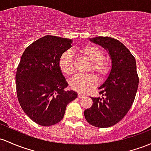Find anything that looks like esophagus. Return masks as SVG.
<instances>
[{
  "mask_svg": "<svg viewBox=\"0 0 151 151\" xmlns=\"http://www.w3.org/2000/svg\"><path fill=\"white\" fill-rule=\"evenodd\" d=\"M78 98L81 99V98H83V97L85 96V94H84V93H80V92H79V93H78Z\"/></svg>",
  "mask_w": 151,
  "mask_h": 151,
  "instance_id": "obj_1",
  "label": "esophagus"
}]
</instances>
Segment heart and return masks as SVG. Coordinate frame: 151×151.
Instances as JSON below:
<instances>
[{
	"mask_svg": "<svg viewBox=\"0 0 151 151\" xmlns=\"http://www.w3.org/2000/svg\"><path fill=\"white\" fill-rule=\"evenodd\" d=\"M79 53L91 62L89 70H92L100 77H104L109 73L110 63L103 58V52L94 45H87L78 50ZM59 68L65 75H71L73 72V60L70 52L67 51L60 56ZM97 78L94 74H76L69 80L71 88L80 92H86L96 85Z\"/></svg>",
	"mask_w": 151,
	"mask_h": 151,
	"instance_id": "heart-1",
	"label": "heart"
}]
</instances>
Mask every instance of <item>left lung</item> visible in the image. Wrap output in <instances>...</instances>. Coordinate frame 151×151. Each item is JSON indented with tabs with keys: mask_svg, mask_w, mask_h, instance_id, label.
Returning <instances> with one entry per match:
<instances>
[{
	"mask_svg": "<svg viewBox=\"0 0 151 151\" xmlns=\"http://www.w3.org/2000/svg\"><path fill=\"white\" fill-rule=\"evenodd\" d=\"M108 50L111 69L99 89L101 97H91V107L84 111L86 119L96 127H109L124 118L132 105L139 83L136 61L129 50L112 37L90 39Z\"/></svg>",
	"mask_w": 151,
	"mask_h": 151,
	"instance_id": "obj_1",
	"label": "left lung"
}]
</instances>
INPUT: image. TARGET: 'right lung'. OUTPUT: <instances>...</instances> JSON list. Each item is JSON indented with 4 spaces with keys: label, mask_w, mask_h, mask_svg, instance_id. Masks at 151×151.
Instances as JSON below:
<instances>
[{
    "label": "right lung",
    "mask_w": 151,
    "mask_h": 151,
    "mask_svg": "<svg viewBox=\"0 0 151 151\" xmlns=\"http://www.w3.org/2000/svg\"><path fill=\"white\" fill-rule=\"evenodd\" d=\"M71 44L69 39L47 35L27 47L21 58L16 74L18 100L40 125L60 122L68 104L78 97L74 91H64L68 83L59 68L60 58Z\"/></svg>",
    "instance_id": "1"
}]
</instances>
